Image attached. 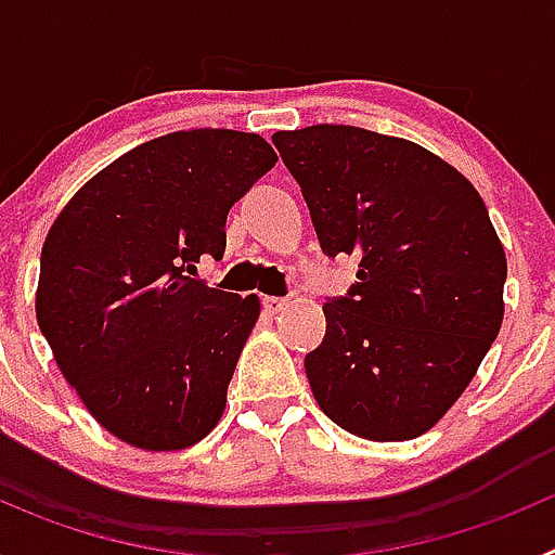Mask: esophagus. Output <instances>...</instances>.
Segmentation results:
<instances>
[{"mask_svg": "<svg viewBox=\"0 0 555 555\" xmlns=\"http://www.w3.org/2000/svg\"><path fill=\"white\" fill-rule=\"evenodd\" d=\"M263 308L269 313H281L288 308V300H283V297H263Z\"/></svg>", "mask_w": 555, "mask_h": 555, "instance_id": "1", "label": "esophagus"}]
</instances>
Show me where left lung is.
I'll list each match as a JSON object with an SVG mask.
<instances>
[{"mask_svg":"<svg viewBox=\"0 0 555 555\" xmlns=\"http://www.w3.org/2000/svg\"><path fill=\"white\" fill-rule=\"evenodd\" d=\"M331 258L358 255L350 297L325 302L306 375L325 416L370 442L434 428L503 325L506 253L459 169L414 141L347 125L272 135Z\"/></svg>","mask_w":555,"mask_h":555,"instance_id":"obj_1","label":"left lung"}]
</instances>
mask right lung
<instances>
[{
	"label": "right lung",
	"instance_id": "right-lung-1",
	"mask_svg": "<svg viewBox=\"0 0 555 555\" xmlns=\"http://www.w3.org/2000/svg\"><path fill=\"white\" fill-rule=\"evenodd\" d=\"M272 146L238 130H180L96 171L63 205L41 249L36 320L96 423L152 453L217 428L258 294L208 288L228 210L267 175Z\"/></svg>",
	"mask_w": 555,
	"mask_h": 555
}]
</instances>
